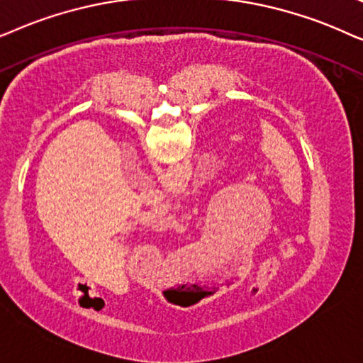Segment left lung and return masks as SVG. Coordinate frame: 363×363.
Here are the masks:
<instances>
[{
    "label": "left lung",
    "mask_w": 363,
    "mask_h": 363,
    "mask_svg": "<svg viewBox=\"0 0 363 363\" xmlns=\"http://www.w3.org/2000/svg\"><path fill=\"white\" fill-rule=\"evenodd\" d=\"M179 303H184V301H182V298H179Z\"/></svg>",
    "instance_id": "left-lung-1"
}]
</instances>
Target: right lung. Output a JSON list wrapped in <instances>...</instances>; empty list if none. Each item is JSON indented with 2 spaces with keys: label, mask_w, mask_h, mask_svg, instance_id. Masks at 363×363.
I'll use <instances>...</instances> for the list:
<instances>
[{
  "label": "right lung",
  "mask_w": 363,
  "mask_h": 363,
  "mask_svg": "<svg viewBox=\"0 0 363 363\" xmlns=\"http://www.w3.org/2000/svg\"><path fill=\"white\" fill-rule=\"evenodd\" d=\"M197 301H199V298H192V301L189 298V306H191V303H196Z\"/></svg>",
  "instance_id": "add662e5"
}]
</instances>
